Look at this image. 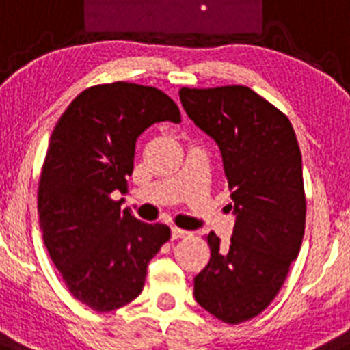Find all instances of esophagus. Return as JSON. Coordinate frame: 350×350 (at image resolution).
Here are the masks:
<instances>
[{
    "mask_svg": "<svg viewBox=\"0 0 350 350\" xmlns=\"http://www.w3.org/2000/svg\"><path fill=\"white\" fill-rule=\"evenodd\" d=\"M189 231H185V230H180V228H172V238L173 240H178V238H185V237H189Z\"/></svg>",
    "mask_w": 350,
    "mask_h": 350,
    "instance_id": "obj_1",
    "label": "esophagus"
}]
</instances>
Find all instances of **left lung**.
<instances>
[{
  "label": "left lung",
  "mask_w": 350,
  "mask_h": 350,
  "mask_svg": "<svg viewBox=\"0 0 350 350\" xmlns=\"http://www.w3.org/2000/svg\"><path fill=\"white\" fill-rule=\"evenodd\" d=\"M178 94L221 148L237 213L230 243L205 234L210 261L194 277V298L222 323H245L279 295L299 254L307 198L298 140L286 113L245 85Z\"/></svg>",
  "instance_id": "1"
}]
</instances>
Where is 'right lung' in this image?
I'll return each instance as SVG.
<instances>
[{
    "mask_svg": "<svg viewBox=\"0 0 350 350\" xmlns=\"http://www.w3.org/2000/svg\"><path fill=\"white\" fill-rule=\"evenodd\" d=\"M161 120L180 122L161 89L98 83L68 105L51 135L38 180L43 243L68 291L94 312L124 307L144 289L148 261L172 237L112 200L126 189L142 133Z\"/></svg>",
    "mask_w": 350,
    "mask_h": 350,
    "instance_id": "add662e5",
    "label": "right lung"
}]
</instances>
